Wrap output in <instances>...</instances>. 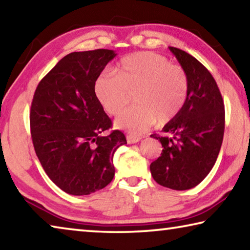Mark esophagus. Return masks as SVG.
I'll list each match as a JSON object with an SVG mask.
<instances>
[{"label": "esophagus", "instance_id": "esophagus-1", "mask_svg": "<svg viewBox=\"0 0 250 250\" xmlns=\"http://www.w3.org/2000/svg\"><path fill=\"white\" fill-rule=\"evenodd\" d=\"M140 140H141L140 137L132 136V134H128V136H126V141H128V144H130V145L137 144V142H139Z\"/></svg>", "mask_w": 250, "mask_h": 250}]
</instances>
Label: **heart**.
Segmentation results:
<instances>
[{
  "instance_id": "1",
  "label": "heart",
  "mask_w": 250,
  "mask_h": 250,
  "mask_svg": "<svg viewBox=\"0 0 250 250\" xmlns=\"http://www.w3.org/2000/svg\"><path fill=\"white\" fill-rule=\"evenodd\" d=\"M94 93L108 114L117 116L133 96L132 106L116 119L117 128L140 134L157 122L165 125L181 112L189 94V78L182 66L153 52H138L118 63L114 74L102 72Z\"/></svg>"
}]
</instances>
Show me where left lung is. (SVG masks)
Segmentation results:
<instances>
[{"mask_svg":"<svg viewBox=\"0 0 250 250\" xmlns=\"http://www.w3.org/2000/svg\"><path fill=\"white\" fill-rule=\"evenodd\" d=\"M189 78V94L181 112L151 134L162 145L161 156L150 165L158 184L187 190L203 181L217 160L225 131V105L210 72L185 51L169 46Z\"/></svg>","mask_w":250,"mask_h":250,"instance_id":"1","label":"left lung"}]
</instances>
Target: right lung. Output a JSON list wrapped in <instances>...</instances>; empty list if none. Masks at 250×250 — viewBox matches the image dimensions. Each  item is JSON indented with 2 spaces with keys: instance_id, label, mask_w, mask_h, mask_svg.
Listing matches in <instances>:
<instances>
[{
  "instance_id": "right-lung-1",
  "label": "right lung",
  "mask_w": 250,
  "mask_h": 250,
  "mask_svg": "<svg viewBox=\"0 0 250 250\" xmlns=\"http://www.w3.org/2000/svg\"><path fill=\"white\" fill-rule=\"evenodd\" d=\"M113 50L72 52L40 81L30 112L35 153L46 175L69 195L84 196L108 186L113 154L126 144L94 93V82L116 58Z\"/></svg>"
}]
</instances>
